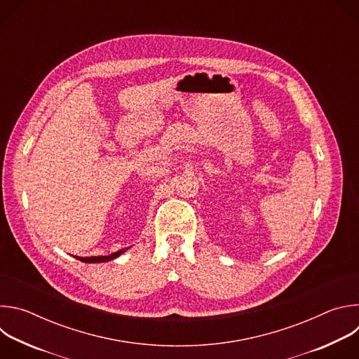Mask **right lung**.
Segmentation results:
<instances>
[{"instance_id":"obj_1","label":"right lung","mask_w":359,"mask_h":359,"mask_svg":"<svg viewBox=\"0 0 359 359\" xmlns=\"http://www.w3.org/2000/svg\"><path fill=\"white\" fill-rule=\"evenodd\" d=\"M125 250H126V248H122V250H119V251H116V252H112V254H109V255H97V257H76V259L81 260V262H83V263H105V262H111V260L119 257V255H121Z\"/></svg>"}]
</instances>
